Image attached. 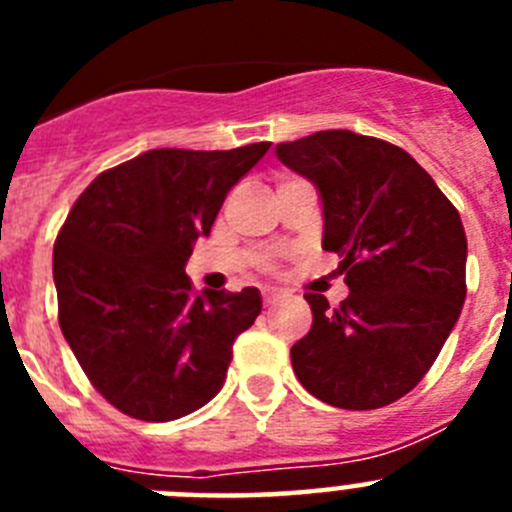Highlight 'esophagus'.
Returning a JSON list of instances; mask_svg holds the SVG:
<instances>
[{"instance_id":"esophagus-1","label":"esophagus","mask_w":512,"mask_h":512,"mask_svg":"<svg viewBox=\"0 0 512 512\" xmlns=\"http://www.w3.org/2000/svg\"><path fill=\"white\" fill-rule=\"evenodd\" d=\"M261 297H264V305L271 307V305H277V302L282 300V292H279V289L264 287V289H261Z\"/></svg>"}]
</instances>
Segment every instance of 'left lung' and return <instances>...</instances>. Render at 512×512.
<instances>
[{"instance_id": "1", "label": "left lung", "mask_w": 512, "mask_h": 512, "mask_svg": "<svg viewBox=\"0 0 512 512\" xmlns=\"http://www.w3.org/2000/svg\"><path fill=\"white\" fill-rule=\"evenodd\" d=\"M277 158L318 189L323 248L341 256L351 289L333 310L307 292L312 328L289 351L292 369L333 408H384L425 377L461 315L467 235L459 212L387 140L320 130L279 143Z\"/></svg>"}]
</instances>
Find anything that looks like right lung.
Segmentation results:
<instances>
[{"label": "right lung", "mask_w": 512, "mask_h": 512, "mask_svg": "<svg viewBox=\"0 0 512 512\" xmlns=\"http://www.w3.org/2000/svg\"><path fill=\"white\" fill-rule=\"evenodd\" d=\"M269 146L146 151L99 174L71 207L53 246L58 323L120 413L166 423L223 390L233 341L259 318L261 292L194 295L184 266Z\"/></svg>", "instance_id": "1"}]
</instances>
